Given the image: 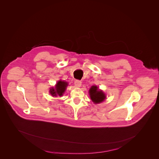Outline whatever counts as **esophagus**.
Instances as JSON below:
<instances>
[{
  "label": "esophagus",
  "mask_w": 159,
  "mask_h": 159,
  "mask_svg": "<svg viewBox=\"0 0 159 159\" xmlns=\"http://www.w3.org/2000/svg\"><path fill=\"white\" fill-rule=\"evenodd\" d=\"M81 83H82L81 81H80V80H76L75 81V87L80 88L81 86Z\"/></svg>",
  "instance_id": "esophagus-1"
}]
</instances>
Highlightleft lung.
<instances>
[{"label":"left lung","mask_w":159,"mask_h":159,"mask_svg":"<svg viewBox=\"0 0 159 159\" xmlns=\"http://www.w3.org/2000/svg\"><path fill=\"white\" fill-rule=\"evenodd\" d=\"M89 93L92 101L95 104L102 103L106 98L105 93L102 90H100L96 86H92L89 91Z\"/></svg>","instance_id":"left-lung-1"}]
</instances>
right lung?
<instances>
[{
    "instance_id": "right-lung-1",
    "label": "right lung",
    "mask_w": 159,
    "mask_h": 159,
    "mask_svg": "<svg viewBox=\"0 0 159 159\" xmlns=\"http://www.w3.org/2000/svg\"><path fill=\"white\" fill-rule=\"evenodd\" d=\"M68 86V83L66 81H62V80L59 81L56 86L55 88H52L49 90V93L52 97H57V96H62L66 90V88Z\"/></svg>"
}]
</instances>
